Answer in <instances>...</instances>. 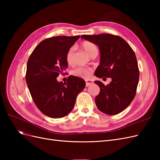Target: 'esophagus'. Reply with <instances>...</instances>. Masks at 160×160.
<instances>
[{"mask_svg":"<svg viewBox=\"0 0 160 160\" xmlns=\"http://www.w3.org/2000/svg\"><path fill=\"white\" fill-rule=\"evenodd\" d=\"M85 81H86V87H88V86L93 84V81H91V80H86Z\"/></svg>","mask_w":160,"mask_h":160,"instance_id":"1","label":"esophagus"}]
</instances>
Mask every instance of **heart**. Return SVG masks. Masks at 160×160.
Returning a JSON list of instances; mask_svg holds the SVG:
<instances>
[{
  "instance_id": "1",
  "label": "heart",
  "mask_w": 160,
  "mask_h": 160,
  "mask_svg": "<svg viewBox=\"0 0 160 160\" xmlns=\"http://www.w3.org/2000/svg\"><path fill=\"white\" fill-rule=\"evenodd\" d=\"M81 47L90 57L95 54V53H98V48L93 42L88 41H85L81 43ZM74 52L75 50L73 47L69 48L66 52L65 60L67 63L69 65H72L74 63ZM92 72H93L92 69L88 68V67H78V68L72 71V74L76 77H80V78L89 79L92 74Z\"/></svg>"
}]
</instances>
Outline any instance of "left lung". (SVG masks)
Masks as SVG:
<instances>
[{
  "label": "left lung",
  "mask_w": 160,
  "mask_h": 160,
  "mask_svg": "<svg viewBox=\"0 0 160 160\" xmlns=\"http://www.w3.org/2000/svg\"><path fill=\"white\" fill-rule=\"evenodd\" d=\"M81 38L99 47L100 65L95 75L112 79L107 85L95 81L100 88L95 99L97 107L108 115L122 112L134 99L138 85L139 71L133 50L123 38L109 33L83 35Z\"/></svg>",
  "instance_id": "obj_1"
}]
</instances>
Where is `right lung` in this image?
<instances>
[{
    "mask_svg": "<svg viewBox=\"0 0 160 160\" xmlns=\"http://www.w3.org/2000/svg\"><path fill=\"white\" fill-rule=\"evenodd\" d=\"M80 36H57L41 41L33 50L27 65L26 81L32 99L41 112L52 118L68 115L73 109L77 96L85 81L70 75L67 83L57 77L65 75L68 67L65 54Z\"/></svg>",
    "mask_w": 160,
    "mask_h": 160,
    "instance_id": "obj_1",
    "label": "right lung"
}]
</instances>
